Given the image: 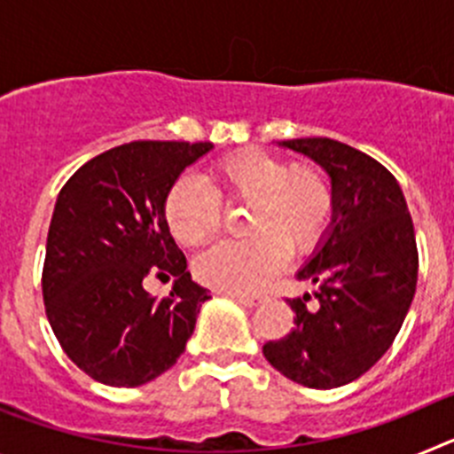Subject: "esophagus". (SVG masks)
Masks as SVG:
<instances>
[{"mask_svg": "<svg viewBox=\"0 0 454 454\" xmlns=\"http://www.w3.org/2000/svg\"><path fill=\"white\" fill-rule=\"evenodd\" d=\"M227 298L236 300L243 307H256V304H262V298L259 295H240V293H227Z\"/></svg>", "mask_w": 454, "mask_h": 454, "instance_id": "esophagus-1", "label": "esophagus"}]
</instances>
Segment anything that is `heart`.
Segmentation results:
<instances>
[{
  "label": "heart",
  "mask_w": 454,
  "mask_h": 454,
  "mask_svg": "<svg viewBox=\"0 0 454 454\" xmlns=\"http://www.w3.org/2000/svg\"><path fill=\"white\" fill-rule=\"evenodd\" d=\"M247 204L250 239L224 240L195 262L200 282L223 293H254L286 263L288 252L311 254L334 218V191L318 168H291L262 150H239L207 170V188L182 177L163 200L172 239L186 247L218 231L223 208Z\"/></svg>",
  "instance_id": "1"
}]
</instances>
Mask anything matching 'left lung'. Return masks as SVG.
Instances as JSON below:
<instances>
[{"instance_id":"obj_1","label":"left lung","mask_w":454,"mask_h":454,"mask_svg":"<svg viewBox=\"0 0 454 454\" xmlns=\"http://www.w3.org/2000/svg\"><path fill=\"white\" fill-rule=\"evenodd\" d=\"M332 179L334 218L298 279L316 291L288 300L295 327L268 340L272 368L309 388H336L382 359L404 323L419 279L407 202L372 156L332 138L282 140Z\"/></svg>"}]
</instances>
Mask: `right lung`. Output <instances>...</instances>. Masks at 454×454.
Segmentation results:
<instances>
[{
    "label": "right lung",
    "mask_w": 454,
    "mask_h": 454,
    "mask_svg": "<svg viewBox=\"0 0 454 454\" xmlns=\"http://www.w3.org/2000/svg\"><path fill=\"white\" fill-rule=\"evenodd\" d=\"M211 143L134 140L83 163L61 188L47 234L43 300L56 339L86 375L140 387L175 366L207 288L163 220V200ZM176 277L168 299L145 277Z\"/></svg>",
    "instance_id": "obj_1"
}]
</instances>
